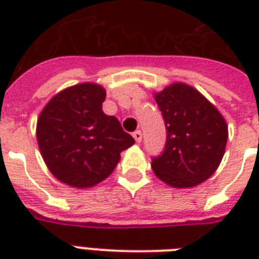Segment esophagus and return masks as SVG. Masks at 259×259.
Instances as JSON below:
<instances>
[{"label":"esophagus","instance_id":"obj_1","mask_svg":"<svg viewBox=\"0 0 259 259\" xmlns=\"http://www.w3.org/2000/svg\"><path fill=\"white\" fill-rule=\"evenodd\" d=\"M133 137H135L136 143H140L141 139H143V133H141L140 130H136L135 133H133Z\"/></svg>","mask_w":259,"mask_h":259}]
</instances>
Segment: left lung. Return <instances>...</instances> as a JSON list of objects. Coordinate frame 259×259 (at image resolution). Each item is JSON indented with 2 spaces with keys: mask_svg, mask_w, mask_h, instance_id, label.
I'll return each mask as SVG.
<instances>
[{
  "mask_svg": "<svg viewBox=\"0 0 259 259\" xmlns=\"http://www.w3.org/2000/svg\"><path fill=\"white\" fill-rule=\"evenodd\" d=\"M166 127L163 151L152 157V170L172 187H193L211 176L222 161L228 126L205 97L183 83L155 94Z\"/></svg>",
  "mask_w": 259,
  "mask_h": 259,
  "instance_id": "1",
  "label": "left lung"
}]
</instances>
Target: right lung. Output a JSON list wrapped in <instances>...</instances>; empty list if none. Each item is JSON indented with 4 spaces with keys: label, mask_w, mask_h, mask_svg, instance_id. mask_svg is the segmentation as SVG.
<instances>
[{
    "label": "right lung",
    "mask_w": 259,
    "mask_h": 259,
    "mask_svg": "<svg viewBox=\"0 0 259 259\" xmlns=\"http://www.w3.org/2000/svg\"><path fill=\"white\" fill-rule=\"evenodd\" d=\"M105 90L94 83L69 87L48 102L37 120V141L51 174L73 187L107 179L120 152L133 146L115 116L105 115Z\"/></svg>",
    "instance_id": "obj_1"
}]
</instances>
